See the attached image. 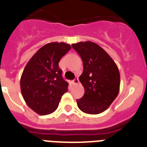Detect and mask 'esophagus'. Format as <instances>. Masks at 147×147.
<instances>
[{"label": "esophagus", "mask_w": 147, "mask_h": 147, "mask_svg": "<svg viewBox=\"0 0 147 147\" xmlns=\"http://www.w3.org/2000/svg\"><path fill=\"white\" fill-rule=\"evenodd\" d=\"M78 83H79V80H78V78H76L73 80V84H78Z\"/></svg>", "instance_id": "1"}]
</instances>
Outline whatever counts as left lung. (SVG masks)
I'll return each mask as SVG.
<instances>
[{
    "label": "left lung",
    "mask_w": 147,
    "mask_h": 147,
    "mask_svg": "<svg viewBox=\"0 0 147 147\" xmlns=\"http://www.w3.org/2000/svg\"><path fill=\"white\" fill-rule=\"evenodd\" d=\"M71 47L80 55L84 66L79 81L84 94L76 100L78 107L88 114H100L109 108L119 94V69L109 55L95 43L78 42Z\"/></svg>",
    "instance_id": "left-lung-1"
}]
</instances>
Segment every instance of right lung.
Wrapping results in <instances>:
<instances>
[{
    "label": "right lung",
    "instance_id": "obj_1",
    "mask_svg": "<svg viewBox=\"0 0 147 147\" xmlns=\"http://www.w3.org/2000/svg\"><path fill=\"white\" fill-rule=\"evenodd\" d=\"M71 49L64 42H52L40 47L24 69L20 88L26 104L38 115H49L59 106L68 91L59 62Z\"/></svg>",
    "mask_w": 147,
    "mask_h": 147
}]
</instances>
